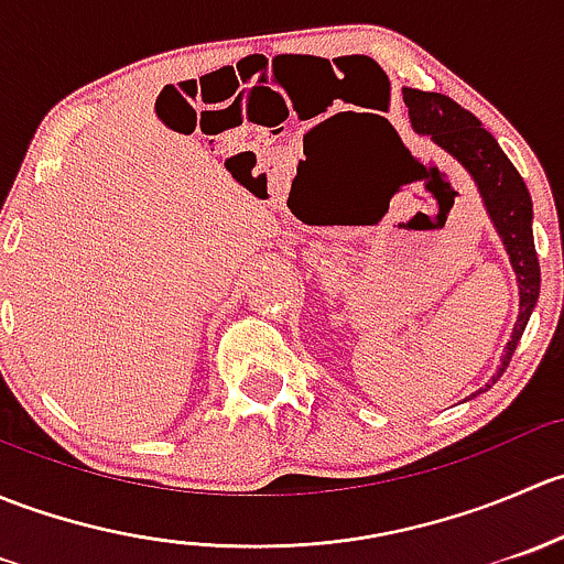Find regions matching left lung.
Masks as SVG:
<instances>
[{
	"label": "left lung",
	"mask_w": 564,
	"mask_h": 564,
	"mask_svg": "<svg viewBox=\"0 0 564 564\" xmlns=\"http://www.w3.org/2000/svg\"><path fill=\"white\" fill-rule=\"evenodd\" d=\"M403 104L409 108L414 130L431 135L477 182L482 204H486L488 215H491L494 226H497L499 237L508 248L510 264L519 275V318H516L513 335L505 346L502 366L486 384L488 390L510 366V357H513L516 346L524 335L540 294V261L532 240V198H529L521 174L516 172L508 155L499 150L497 139L482 128L475 113L460 108L447 95L423 93V89H403Z\"/></svg>",
	"instance_id": "8db88e82"
}]
</instances>
